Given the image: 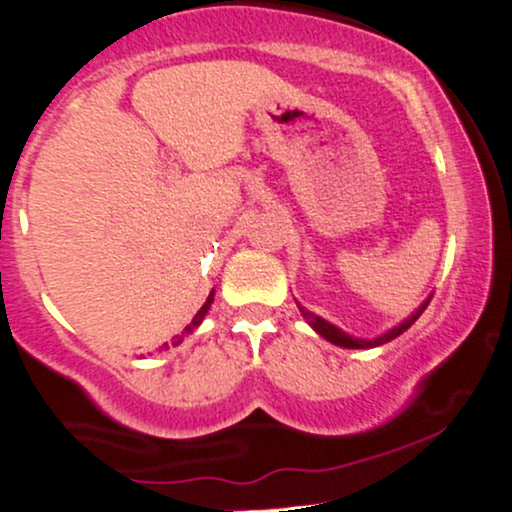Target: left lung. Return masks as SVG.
Here are the masks:
<instances>
[{
  "label": "left lung",
  "mask_w": 512,
  "mask_h": 512,
  "mask_svg": "<svg viewBox=\"0 0 512 512\" xmlns=\"http://www.w3.org/2000/svg\"><path fill=\"white\" fill-rule=\"evenodd\" d=\"M429 302H431V297H429V299H424V302L419 304V309L414 311L412 316H407L405 321H400V323H398V326L390 328V330H386V333H383V335H376V338H371V340L354 338V335L345 333V330L338 328V326H333V323L326 321V318H321V316L311 314V311H309V309H304V306L299 304V302H297V306H299V311H302V316L306 318V323H309V326L314 328L316 333L321 335V338H326L328 342H333V345H338V347H347V350H369V347H381V345H386V342L395 340V338H398V335L405 333V330L410 328L412 323L417 321V318L424 314V309H426V306H429Z\"/></svg>",
  "instance_id": "left-lung-1"
}]
</instances>
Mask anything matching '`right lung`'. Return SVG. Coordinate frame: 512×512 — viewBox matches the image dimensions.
<instances>
[{"label":"right lung","mask_w":512,"mask_h":512,"mask_svg":"<svg viewBox=\"0 0 512 512\" xmlns=\"http://www.w3.org/2000/svg\"><path fill=\"white\" fill-rule=\"evenodd\" d=\"M213 299H215V290H210V294H208V299H206V304H203V306H201V309H198V314H196L194 318H191V323H189V326H186V328H184V333H182V335H177V338H174V340H172V345H174V347H177V345H182V342H184V338H186V335H189V333H194V330H196L198 326H201V323H203V318H206V314H208L210 304H213ZM165 347H167V345H165Z\"/></svg>","instance_id":"add662e5"}]
</instances>
